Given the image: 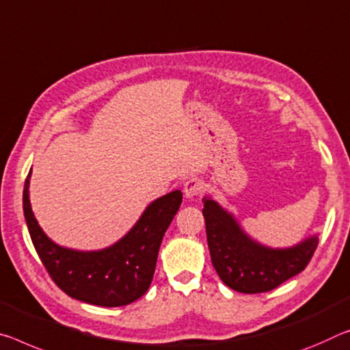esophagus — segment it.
<instances>
[{
  "label": "esophagus",
  "instance_id": "obj_1",
  "mask_svg": "<svg viewBox=\"0 0 350 350\" xmlns=\"http://www.w3.org/2000/svg\"><path fill=\"white\" fill-rule=\"evenodd\" d=\"M204 190V182L198 177H191L184 184V193L187 198H195Z\"/></svg>",
  "mask_w": 350,
  "mask_h": 350
}]
</instances>
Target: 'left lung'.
I'll list each match as a JSON object with an SVG mask.
<instances>
[{"mask_svg": "<svg viewBox=\"0 0 350 350\" xmlns=\"http://www.w3.org/2000/svg\"><path fill=\"white\" fill-rule=\"evenodd\" d=\"M202 215L213 268L219 279L238 293L255 295L274 290L304 271L318 247V237L286 249L262 246L210 198H204Z\"/></svg>", "mask_w": 350, "mask_h": 350, "instance_id": "1", "label": "left lung"}]
</instances>
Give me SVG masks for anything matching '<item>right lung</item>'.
<instances>
[{"label": "right lung", "mask_w": 350, "mask_h": 350, "mask_svg": "<svg viewBox=\"0 0 350 350\" xmlns=\"http://www.w3.org/2000/svg\"><path fill=\"white\" fill-rule=\"evenodd\" d=\"M31 171L25 180L23 210L32 245L60 290L77 301L99 307H121L148 291L160 243L182 204L179 190L155 199L137 224L110 247L82 252L49 240L38 226L29 202Z\"/></svg>", "instance_id": "right-lung-1"}]
</instances>
